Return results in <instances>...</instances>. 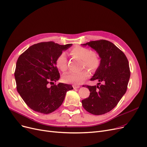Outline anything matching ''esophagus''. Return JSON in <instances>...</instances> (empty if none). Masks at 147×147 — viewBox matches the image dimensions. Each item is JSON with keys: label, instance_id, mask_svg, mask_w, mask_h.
<instances>
[{"label": "esophagus", "instance_id": "esophagus-1", "mask_svg": "<svg viewBox=\"0 0 147 147\" xmlns=\"http://www.w3.org/2000/svg\"><path fill=\"white\" fill-rule=\"evenodd\" d=\"M73 88H74V89H78V88H80V86H79V85H73Z\"/></svg>", "mask_w": 147, "mask_h": 147}]
</instances>
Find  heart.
<instances>
[{"label":"heart","mask_w":147,"mask_h":147,"mask_svg":"<svg viewBox=\"0 0 147 147\" xmlns=\"http://www.w3.org/2000/svg\"><path fill=\"white\" fill-rule=\"evenodd\" d=\"M70 53L74 58L82 61V66L91 70L96 69L100 65V59L97 52L90 51L82 47H76L72 49ZM56 65L62 71L67 68V59L65 53H61L56 60ZM89 76V73L85 69L79 72H69L65 74L63 80L68 84L80 85L84 83Z\"/></svg>","instance_id":"1"}]
</instances>
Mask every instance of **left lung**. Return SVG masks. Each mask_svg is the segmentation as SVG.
Wrapping results in <instances>:
<instances>
[{
    "mask_svg": "<svg viewBox=\"0 0 147 147\" xmlns=\"http://www.w3.org/2000/svg\"><path fill=\"white\" fill-rule=\"evenodd\" d=\"M82 45L90 47L98 54L100 65L91 80L103 83L86 85L90 94L82 101V106L93 115H103L112 110L127 91L130 76L129 61L122 51L109 41H92Z\"/></svg>",
    "mask_w": 147,
    "mask_h": 147,
    "instance_id": "left-lung-1",
    "label": "left lung"
}]
</instances>
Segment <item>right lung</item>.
Listing matches in <instances>:
<instances>
[{
	"instance_id": "right-lung-1",
	"label": "right lung",
	"mask_w": 147,
	"mask_h": 147,
	"mask_svg": "<svg viewBox=\"0 0 147 147\" xmlns=\"http://www.w3.org/2000/svg\"><path fill=\"white\" fill-rule=\"evenodd\" d=\"M72 46L59 45L53 41L29 47L18 58L14 73L17 91L26 104L35 112H53L62 105L71 85L59 83L60 75L56 65L58 56Z\"/></svg>"
}]
</instances>
